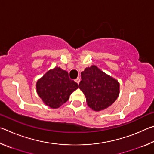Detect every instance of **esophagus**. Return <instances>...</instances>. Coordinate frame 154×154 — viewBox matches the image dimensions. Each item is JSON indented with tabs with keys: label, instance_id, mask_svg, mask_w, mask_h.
Masks as SVG:
<instances>
[{
	"label": "esophagus",
	"instance_id": "esophagus-1",
	"mask_svg": "<svg viewBox=\"0 0 154 154\" xmlns=\"http://www.w3.org/2000/svg\"><path fill=\"white\" fill-rule=\"evenodd\" d=\"M75 82H76L78 83V84H79V82H80V79H79V77L77 78V79H75Z\"/></svg>",
	"mask_w": 154,
	"mask_h": 154
}]
</instances>
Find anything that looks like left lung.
Here are the masks:
<instances>
[{
  "label": "left lung",
  "mask_w": 154,
  "mask_h": 154,
  "mask_svg": "<svg viewBox=\"0 0 154 154\" xmlns=\"http://www.w3.org/2000/svg\"><path fill=\"white\" fill-rule=\"evenodd\" d=\"M79 86L86 98L87 105L92 110H104L113 104L119 94V83L98 68L92 65L81 73Z\"/></svg>",
  "instance_id": "1"
}]
</instances>
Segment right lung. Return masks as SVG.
<instances>
[{"label": "right lung", "mask_w": 154, "mask_h": 154, "mask_svg": "<svg viewBox=\"0 0 154 154\" xmlns=\"http://www.w3.org/2000/svg\"><path fill=\"white\" fill-rule=\"evenodd\" d=\"M38 95L47 106L59 108L69 99V96L79 86L70 79L69 73L56 66L49 70L37 81L36 84Z\"/></svg>", "instance_id": "add662e5"}]
</instances>
